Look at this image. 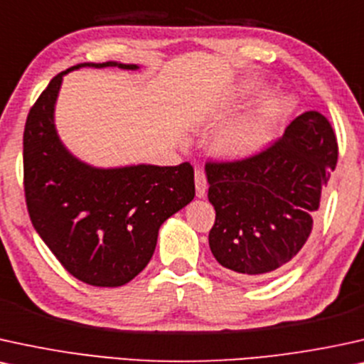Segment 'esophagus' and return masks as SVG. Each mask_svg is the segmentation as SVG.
Segmentation results:
<instances>
[{
    "mask_svg": "<svg viewBox=\"0 0 364 364\" xmlns=\"http://www.w3.org/2000/svg\"><path fill=\"white\" fill-rule=\"evenodd\" d=\"M195 186H196V196L205 198L206 195V176L201 169H195Z\"/></svg>",
    "mask_w": 364,
    "mask_h": 364,
    "instance_id": "34e87169",
    "label": "esophagus"
}]
</instances>
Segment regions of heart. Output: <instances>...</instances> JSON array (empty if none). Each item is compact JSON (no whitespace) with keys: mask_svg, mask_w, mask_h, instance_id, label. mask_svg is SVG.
Masks as SVG:
<instances>
[{"mask_svg":"<svg viewBox=\"0 0 364 364\" xmlns=\"http://www.w3.org/2000/svg\"><path fill=\"white\" fill-rule=\"evenodd\" d=\"M279 117V104L274 100L265 102L254 114H250L235 126L228 127L216 137L213 151L228 159H240L259 153L272 141Z\"/></svg>","mask_w":364,"mask_h":364,"instance_id":"obj_1","label":"heart"}]
</instances>
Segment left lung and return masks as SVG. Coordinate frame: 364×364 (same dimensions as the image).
Masks as SVG:
<instances>
[{"mask_svg":"<svg viewBox=\"0 0 364 364\" xmlns=\"http://www.w3.org/2000/svg\"><path fill=\"white\" fill-rule=\"evenodd\" d=\"M336 163L333 127L309 110L262 153L206 164L208 200L216 211L208 242L216 262L242 280L280 272L309 238Z\"/></svg>","mask_w":364,"mask_h":364,"instance_id":"obj_1","label":"left lung"}]
</instances>
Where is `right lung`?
Instances as JSON below:
<instances>
[{
  "label": "right lung",
  "instance_id": "add662e5",
  "mask_svg": "<svg viewBox=\"0 0 364 364\" xmlns=\"http://www.w3.org/2000/svg\"><path fill=\"white\" fill-rule=\"evenodd\" d=\"M53 77L31 107L23 134V171L30 220L60 264L95 287L127 284L149 264L161 225L195 198L190 163L95 168L65 148L55 127V104L68 72Z\"/></svg>",
  "mask_w": 364,
  "mask_h": 364
}]
</instances>
